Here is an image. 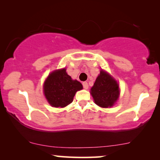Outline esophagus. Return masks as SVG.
Wrapping results in <instances>:
<instances>
[{
    "label": "esophagus",
    "mask_w": 160,
    "mask_h": 160,
    "mask_svg": "<svg viewBox=\"0 0 160 160\" xmlns=\"http://www.w3.org/2000/svg\"><path fill=\"white\" fill-rule=\"evenodd\" d=\"M82 84H83V87H84V89H88V87H89V86H88V84H87V82H83L82 83Z\"/></svg>",
    "instance_id": "esophagus-1"
}]
</instances>
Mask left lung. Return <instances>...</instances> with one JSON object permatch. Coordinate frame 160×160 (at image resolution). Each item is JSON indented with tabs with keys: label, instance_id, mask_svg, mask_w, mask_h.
<instances>
[{
	"label": "left lung",
	"instance_id": "left-lung-1",
	"mask_svg": "<svg viewBox=\"0 0 160 160\" xmlns=\"http://www.w3.org/2000/svg\"><path fill=\"white\" fill-rule=\"evenodd\" d=\"M90 92L98 106L108 108L113 106L119 98V84L106 71L101 70Z\"/></svg>",
	"mask_w": 160,
	"mask_h": 160
}]
</instances>
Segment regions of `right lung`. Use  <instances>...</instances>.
<instances>
[{
	"instance_id": "obj_1",
	"label": "right lung",
	"mask_w": 160,
	"mask_h": 160,
	"mask_svg": "<svg viewBox=\"0 0 160 160\" xmlns=\"http://www.w3.org/2000/svg\"><path fill=\"white\" fill-rule=\"evenodd\" d=\"M82 88V84L72 79L63 68L49 74L43 85V92L52 106L63 108L71 103L76 92Z\"/></svg>"
}]
</instances>
